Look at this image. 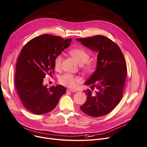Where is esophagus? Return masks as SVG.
I'll return each instance as SVG.
<instances>
[{
    "label": "esophagus",
    "mask_w": 147,
    "mask_h": 147,
    "mask_svg": "<svg viewBox=\"0 0 147 147\" xmlns=\"http://www.w3.org/2000/svg\"><path fill=\"white\" fill-rule=\"evenodd\" d=\"M67 92H77V90H73V89H67Z\"/></svg>",
    "instance_id": "obj_1"
}]
</instances>
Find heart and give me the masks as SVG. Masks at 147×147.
Listing matches in <instances>:
<instances>
[{"label":"heart","instance_id":"1","mask_svg":"<svg viewBox=\"0 0 147 147\" xmlns=\"http://www.w3.org/2000/svg\"><path fill=\"white\" fill-rule=\"evenodd\" d=\"M70 54L73 57L78 63L81 64L83 71L87 74H92L96 68L97 64L93 60H89L90 54L86 50L82 48L73 49L70 51ZM63 61L62 54H58L54 58V67L56 70H59L61 68ZM81 79L78 76H73L71 74H65L59 79L61 84L69 88H74L77 84L81 82Z\"/></svg>","mask_w":147,"mask_h":147}]
</instances>
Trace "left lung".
I'll return each instance as SVG.
<instances>
[{
    "label": "left lung",
    "instance_id": "left-lung-1",
    "mask_svg": "<svg viewBox=\"0 0 147 147\" xmlns=\"http://www.w3.org/2000/svg\"><path fill=\"white\" fill-rule=\"evenodd\" d=\"M84 46L98 52L96 71L86 82L97 92L84 90L87 100L80 107L86 114L94 118L108 114L118 105L123 96L127 68L119 47L103 35L77 38Z\"/></svg>",
    "mask_w": 147,
    "mask_h": 147
}]
</instances>
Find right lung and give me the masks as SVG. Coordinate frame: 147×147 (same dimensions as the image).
<instances>
[{
    "label": "right lung",
    "mask_w": 147,
    "mask_h": 147,
    "mask_svg": "<svg viewBox=\"0 0 147 147\" xmlns=\"http://www.w3.org/2000/svg\"><path fill=\"white\" fill-rule=\"evenodd\" d=\"M71 38L44 34L28 41L18 58L15 87L23 105L29 111L42 115L53 111L66 93L61 85L47 87L43 84L47 74L54 73V58L69 47Z\"/></svg>",
    "instance_id": "obj_1"
}]
</instances>
